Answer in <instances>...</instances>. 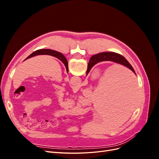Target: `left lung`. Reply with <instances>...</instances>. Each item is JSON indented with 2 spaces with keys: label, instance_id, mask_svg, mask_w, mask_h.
<instances>
[{
  "label": "left lung",
  "instance_id": "1",
  "mask_svg": "<svg viewBox=\"0 0 159 159\" xmlns=\"http://www.w3.org/2000/svg\"><path fill=\"white\" fill-rule=\"evenodd\" d=\"M38 55H49V56L56 57V58L59 59L62 62V63L65 65L66 71H67V72H68V61H67V59L66 58V57L63 54H62L61 53L55 51V50H52L50 49L38 50L35 52H32V54L30 56H28L25 60H26L28 58H30V57H32L34 56H38Z\"/></svg>",
  "mask_w": 159,
  "mask_h": 159
}]
</instances>
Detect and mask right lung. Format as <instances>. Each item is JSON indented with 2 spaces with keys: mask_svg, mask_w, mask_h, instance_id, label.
Returning <instances> with one entry per match:
<instances>
[{
  "mask_svg": "<svg viewBox=\"0 0 159 159\" xmlns=\"http://www.w3.org/2000/svg\"><path fill=\"white\" fill-rule=\"evenodd\" d=\"M111 61L113 62H115L119 64H121L124 66L127 67L129 69L131 70L133 73L135 74L134 69L131 65L129 63V61L125 58L122 55L117 54L115 52H102L99 54L93 55L91 57V58L89 61V63L88 65V70H87V74H88L90 70L93 68V67L96 64L101 61Z\"/></svg>",
  "mask_w": 159,
  "mask_h": 159,
  "instance_id": "1",
  "label": "right lung"
}]
</instances>
